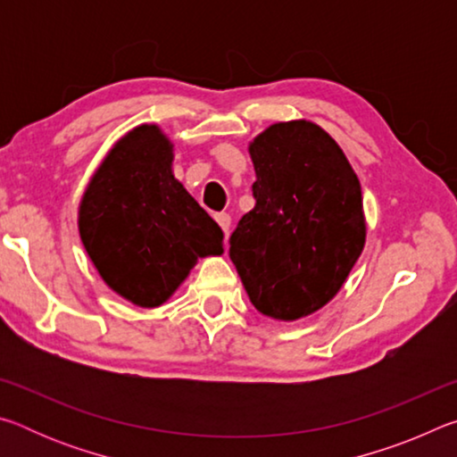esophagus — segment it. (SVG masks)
Instances as JSON below:
<instances>
[{
    "instance_id": "34e87169",
    "label": "esophagus",
    "mask_w": 457,
    "mask_h": 457,
    "mask_svg": "<svg viewBox=\"0 0 457 457\" xmlns=\"http://www.w3.org/2000/svg\"><path fill=\"white\" fill-rule=\"evenodd\" d=\"M215 221L220 223V228L223 229V234L228 236L229 226H231V218H229V213H215Z\"/></svg>"
}]
</instances>
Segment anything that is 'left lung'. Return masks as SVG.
I'll use <instances>...</instances> for the list:
<instances>
[{
	"mask_svg": "<svg viewBox=\"0 0 457 457\" xmlns=\"http://www.w3.org/2000/svg\"><path fill=\"white\" fill-rule=\"evenodd\" d=\"M250 154L256 205L229 236V258L262 314L303 319L335 296L361 256V183L335 138L308 120L276 122Z\"/></svg>",
	"mask_w": 457,
	"mask_h": 457,
	"instance_id": "obj_1",
	"label": "left lung"
}]
</instances>
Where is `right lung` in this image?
<instances>
[{"label":"right lung","mask_w":457,"mask_h":457,"mask_svg":"<svg viewBox=\"0 0 457 457\" xmlns=\"http://www.w3.org/2000/svg\"><path fill=\"white\" fill-rule=\"evenodd\" d=\"M173 146L154 125L112 146L80 204V237L98 274L143 308L163 304L197 258L223 253V231L171 171Z\"/></svg>","instance_id":"obj_1"}]
</instances>
